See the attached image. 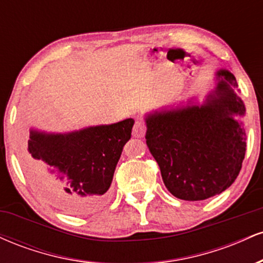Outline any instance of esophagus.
Returning a JSON list of instances; mask_svg holds the SVG:
<instances>
[{
  "mask_svg": "<svg viewBox=\"0 0 263 263\" xmlns=\"http://www.w3.org/2000/svg\"><path fill=\"white\" fill-rule=\"evenodd\" d=\"M146 122L142 121V120H137L134 125V129H132V135L134 137H143L144 134H146Z\"/></svg>",
  "mask_w": 263,
  "mask_h": 263,
  "instance_id": "esophagus-1",
  "label": "esophagus"
}]
</instances>
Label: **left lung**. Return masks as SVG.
<instances>
[{
    "label": "left lung",
    "mask_w": 263,
    "mask_h": 263,
    "mask_svg": "<svg viewBox=\"0 0 263 263\" xmlns=\"http://www.w3.org/2000/svg\"><path fill=\"white\" fill-rule=\"evenodd\" d=\"M218 87L201 106L156 111L147 116L146 142L176 198L204 200L235 182L245 158L246 134L234 116L245 106L232 90L230 71L216 73Z\"/></svg>",
    "instance_id": "1"
}]
</instances>
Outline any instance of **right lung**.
I'll return each mask as SVG.
<instances>
[{
	"instance_id": "1",
	"label": "right lung",
	"mask_w": 263,
	"mask_h": 263,
	"mask_svg": "<svg viewBox=\"0 0 263 263\" xmlns=\"http://www.w3.org/2000/svg\"><path fill=\"white\" fill-rule=\"evenodd\" d=\"M134 120L95 126L64 135L32 131L25 164L41 194L73 215L98 210L108 188Z\"/></svg>"
}]
</instances>
